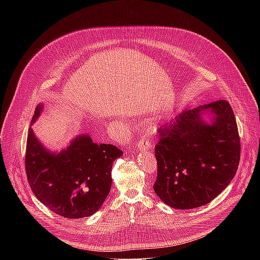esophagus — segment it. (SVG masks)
Here are the masks:
<instances>
[{"mask_svg":"<svg viewBox=\"0 0 260 260\" xmlns=\"http://www.w3.org/2000/svg\"><path fill=\"white\" fill-rule=\"evenodd\" d=\"M138 149L139 150H148V149H150L151 148V145H150V143L148 142V141H146V140H140L139 141V143H138Z\"/></svg>","mask_w":260,"mask_h":260,"instance_id":"obj_1","label":"esophagus"}]
</instances>
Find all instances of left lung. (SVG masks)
Wrapping results in <instances>:
<instances>
[{
  "mask_svg": "<svg viewBox=\"0 0 260 260\" xmlns=\"http://www.w3.org/2000/svg\"><path fill=\"white\" fill-rule=\"evenodd\" d=\"M210 116L206 122L202 115ZM155 193L168 206L188 210L223 191L240 162L241 144L234 111L220 100L183 111L158 131Z\"/></svg>",
  "mask_w": 260,
  "mask_h": 260,
  "instance_id": "left-lung-1",
  "label": "left lung"
}]
</instances>
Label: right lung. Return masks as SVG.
Listing matches in <instances>:
<instances>
[{"instance_id":"obj_1","label":"right lung","mask_w":260,"mask_h":260,"mask_svg":"<svg viewBox=\"0 0 260 260\" xmlns=\"http://www.w3.org/2000/svg\"><path fill=\"white\" fill-rule=\"evenodd\" d=\"M43 111L36 108L31 124ZM123 152L114 145L96 144L80 135L58 153L51 152L28 128L25 173L31 191L44 206L70 219L94 214L108 197L113 162Z\"/></svg>"}]
</instances>
